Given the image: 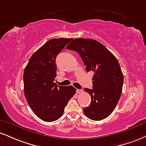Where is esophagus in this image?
Segmentation results:
<instances>
[{
	"label": "esophagus",
	"mask_w": 146,
	"mask_h": 146,
	"mask_svg": "<svg viewBox=\"0 0 146 146\" xmlns=\"http://www.w3.org/2000/svg\"><path fill=\"white\" fill-rule=\"evenodd\" d=\"M76 91H77V93H78V94H80V93H82L83 92V90H80V89H77Z\"/></svg>",
	"instance_id": "1"
}]
</instances>
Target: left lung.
<instances>
[{
  "label": "left lung",
  "instance_id": "1",
  "mask_svg": "<svg viewBox=\"0 0 146 146\" xmlns=\"http://www.w3.org/2000/svg\"><path fill=\"white\" fill-rule=\"evenodd\" d=\"M80 54L87 72L93 71V88H85L90 94V106L84 109L87 117L99 121L112 113L118 103L124 82L123 73L116 58L99 41L76 38L66 47Z\"/></svg>",
  "mask_w": 146,
  "mask_h": 146
}]
</instances>
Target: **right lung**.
I'll return each mask as SVG.
<instances>
[{
    "label": "right lung",
    "instance_id": "obj_1",
    "mask_svg": "<svg viewBox=\"0 0 146 146\" xmlns=\"http://www.w3.org/2000/svg\"><path fill=\"white\" fill-rule=\"evenodd\" d=\"M72 38H53L37 50L24 68V95L35 115L45 122L57 120L62 115L68 101L76 90L72 86H58L54 83L56 58Z\"/></svg>",
    "mask_w": 146,
    "mask_h": 146
}]
</instances>
